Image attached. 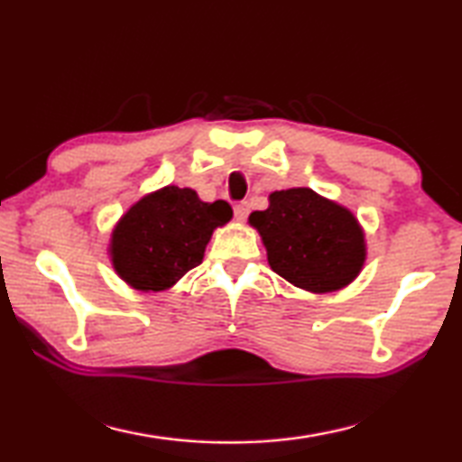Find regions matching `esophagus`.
<instances>
[{
	"label": "esophagus",
	"instance_id": "obj_1",
	"mask_svg": "<svg viewBox=\"0 0 462 462\" xmlns=\"http://www.w3.org/2000/svg\"><path fill=\"white\" fill-rule=\"evenodd\" d=\"M250 212V203L248 201H238L236 206H234V216H236V220H246V216Z\"/></svg>",
	"mask_w": 462,
	"mask_h": 462
}]
</instances>
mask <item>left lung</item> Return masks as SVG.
I'll use <instances>...</instances> for the list:
<instances>
[{
    "label": "left lung",
    "instance_id": "obj_1",
    "mask_svg": "<svg viewBox=\"0 0 462 462\" xmlns=\"http://www.w3.org/2000/svg\"><path fill=\"white\" fill-rule=\"evenodd\" d=\"M248 222L261 234L271 269L306 291H338L365 264V232L355 214L310 187L273 191L269 208Z\"/></svg>",
    "mask_w": 462,
    "mask_h": 462
}]
</instances>
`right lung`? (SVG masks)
I'll use <instances>...</instances> for the list:
<instances>
[{
  "label": "right lung",
  "mask_w": 462,
  "mask_h": 462,
  "mask_svg": "<svg viewBox=\"0 0 462 462\" xmlns=\"http://www.w3.org/2000/svg\"><path fill=\"white\" fill-rule=\"evenodd\" d=\"M230 217L228 203L201 201L189 187L148 193L116 224L109 242L114 269L132 289L165 291L198 267L214 230Z\"/></svg>",
  "instance_id": "obj_1"
}]
</instances>
